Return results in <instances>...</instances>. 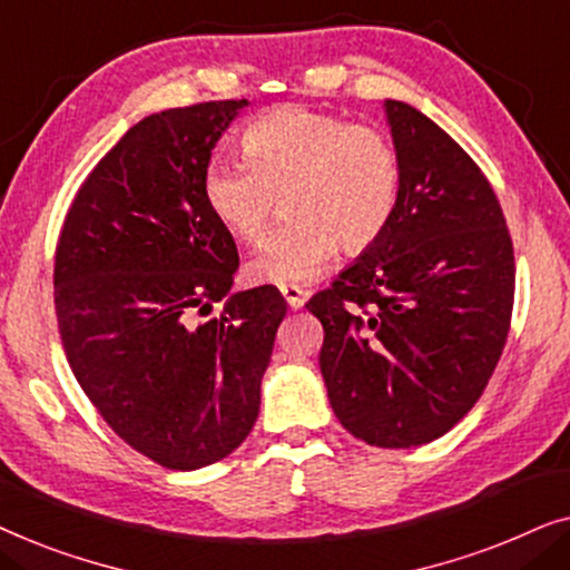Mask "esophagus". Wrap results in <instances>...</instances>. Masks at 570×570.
I'll list each match as a JSON object with an SVG mask.
<instances>
[{"instance_id":"obj_1","label":"esophagus","mask_w":570,"mask_h":570,"mask_svg":"<svg viewBox=\"0 0 570 570\" xmlns=\"http://www.w3.org/2000/svg\"><path fill=\"white\" fill-rule=\"evenodd\" d=\"M279 293L285 295L287 306H291V308H301L303 303H306V298H308V291H306V287H301V285H295V283H285V285H279Z\"/></svg>"}]
</instances>
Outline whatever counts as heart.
Segmentation results:
<instances>
[{
  "mask_svg": "<svg viewBox=\"0 0 570 570\" xmlns=\"http://www.w3.org/2000/svg\"><path fill=\"white\" fill-rule=\"evenodd\" d=\"M244 163L213 160L202 199L217 225L254 246L277 215L287 223L248 264L256 283H293L322 272L342 248L365 254L384 238L402 194L392 137L306 106H277L240 135Z\"/></svg>",
  "mask_w": 570,
  "mask_h": 570,
  "instance_id": "b5f03b06",
  "label": "heart"
}]
</instances>
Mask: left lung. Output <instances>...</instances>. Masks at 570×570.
<instances>
[{
    "label": "left lung",
    "mask_w": 570,
    "mask_h": 570,
    "mask_svg": "<svg viewBox=\"0 0 570 570\" xmlns=\"http://www.w3.org/2000/svg\"><path fill=\"white\" fill-rule=\"evenodd\" d=\"M402 166L394 220L306 308L334 415L355 439L410 449L449 433L485 392L511 330L517 264L501 202L417 108L386 100Z\"/></svg>",
    "instance_id": "1"
}]
</instances>
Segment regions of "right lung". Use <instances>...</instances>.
Returning <instances> with one entry per match:
<instances>
[{
  "label": "right lung",
  "mask_w": 570,
  "mask_h": 570,
  "mask_svg": "<svg viewBox=\"0 0 570 570\" xmlns=\"http://www.w3.org/2000/svg\"><path fill=\"white\" fill-rule=\"evenodd\" d=\"M246 100L135 124L75 194L53 256L69 368L124 443L166 470L220 462L252 433L287 303L230 293L238 248L202 199L213 147ZM215 302L220 315L209 317Z\"/></svg>",
  "instance_id": "1"
}]
</instances>
